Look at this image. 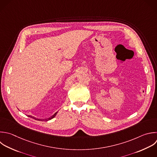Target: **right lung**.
I'll return each mask as SVG.
<instances>
[{
  "instance_id": "add662e5",
  "label": "right lung",
  "mask_w": 157,
  "mask_h": 157,
  "mask_svg": "<svg viewBox=\"0 0 157 157\" xmlns=\"http://www.w3.org/2000/svg\"><path fill=\"white\" fill-rule=\"evenodd\" d=\"M57 113H58V112H56L55 114H53V115L52 116H51L50 117H49V118H45V121H48V120H51V119L53 118L56 115ZM28 117H31V118H34V119H35V120H37V118H35V117H32V116H31V115H29ZM37 120L42 121V119H37Z\"/></svg>"
}]
</instances>
